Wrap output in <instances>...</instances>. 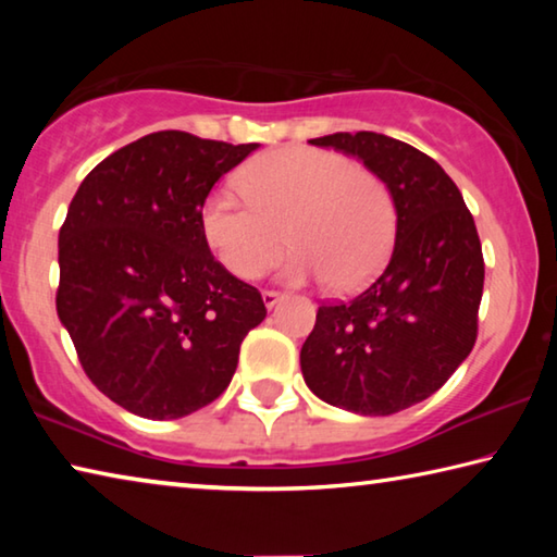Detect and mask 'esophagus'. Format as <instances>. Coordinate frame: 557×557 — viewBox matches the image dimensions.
Returning a JSON list of instances; mask_svg holds the SVG:
<instances>
[{
	"mask_svg": "<svg viewBox=\"0 0 557 557\" xmlns=\"http://www.w3.org/2000/svg\"><path fill=\"white\" fill-rule=\"evenodd\" d=\"M262 301H265L268 309H272V307L280 305L282 295H280V292H275V289H268V292H262Z\"/></svg>",
	"mask_w": 557,
	"mask_h": 557,
	"instance_id": "esophagus-1",
	"label": "esophagus"
}]
</instances>
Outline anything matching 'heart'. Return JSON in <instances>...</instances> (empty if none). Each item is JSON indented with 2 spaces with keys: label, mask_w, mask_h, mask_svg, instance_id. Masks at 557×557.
<instances>
[{
  "label": "heart",
  "mask_w": 557,
  "mask_h": 557,
  "mask_svg": "<svg viewBox=\"0 0 557 557\" xmlns=\"http://www.w3.org/2000/svg\"><path fill=\"white\" fill-rule=\"evenodd\" d=\"M245 199L213 188L199 228L213 258L240 280H256L277 260L281 233L292 245L282 277L295 285L329 280L354 292L388 258L395 209L388 186L369 169L324 149H272L243 169Z\"/></svg>",
  "instance_id": "heart-1"
}]
</instances>
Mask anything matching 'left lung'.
Listing matches in <instances>:
<instances>
[{"label": "left lung", "mask_w": 557, "mask_h": 557, "mask_svg": "<svg viewBox=\"0 0 557 557\" xmlns=\"http://www.w3.org/2000/svg\"><path fill=\"white\" fill-rule=\"evenodd\" d=\"M309 143L358 157L388 186L395 243L369 287L319 307L301 375L334 408L400 412L440 391L474 348L484 289L474 219L445 169L400 139L334 132Z\"/></svg>", "instance_id": "1"}]
</instances>
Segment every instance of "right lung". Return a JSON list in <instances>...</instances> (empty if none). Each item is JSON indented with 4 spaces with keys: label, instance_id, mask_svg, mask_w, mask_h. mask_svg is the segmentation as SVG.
<instances>
[{
    "label": "right lung",
    "instance_id": "1",
    "mask_svg": "<svg viewBox=\"0 0 557 557\" xmlns=\"http://www.w3.org/2000/svg\"><path fill=\"white\" fill-rule=\"evenodd\" d=\"M260 145L152 132L83 178L59 233L55 312L112 403L176 420L228 388L260 292L211 256L199 209Z\"/></svg>",
    "mask_w": 557,
    "mask_h": 557
}]
</instances>
